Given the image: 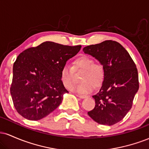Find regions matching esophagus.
Returning <instances> with one entry per match:
<instances>
[{
  "instance_id": "esophagus-1",
  "label": "esophagus",
  "mask_w": 149,
  "mask_h": 149,
  "mask_svg": "<svg viewBox=\"0 0 149 149\" xmlns=\"http://www.w3.org/2000/svg\"><path fill=\"white\" fill-rule=\"evenodd\" d=\"M76 96L78 97H79L80 99H85V98H87L88 96H86V95H76Z\"/></svg>"
}]
</instances>
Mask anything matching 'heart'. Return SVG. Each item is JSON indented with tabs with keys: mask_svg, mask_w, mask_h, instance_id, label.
<instances>
[{
	"mask_svg": "<svg viewBox=\"0 0 149 149\" xmlns=\"http://www.w3.org/2000/svg\"><path fill=\"white\" fill-rule=\"evenodd\" d=\"M73 70L75 71H83L80 77V84L72 88L73 91L80 94L90 93L93 90V85L99 86L104 76V70L102 64H95L92 58L88 56H82L73 61V66L64 65L61 70V80L65 88L70 89L73 83Z\"/></svg>",
	"mask_w": 149,
	"mask_h": 149,
	"instance_id": "1",
	"label": "heart"
}]
</instances>
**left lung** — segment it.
<instances>
[{
  "label": "left lung",
  "mask_w": 149,
  "mask_h": 149,
  "mask_svg": "<svg viewBox=\"0 0 149 149\" xmlns=\"http://www.w3.org/2000/svg\"><path fill=\"white\" fill-rule=\"evenodd\" d=\"M95 57L104 70L102 86L92 97L95 107L88 114L99 124L112 125L130 110L139 90L137 69L127 51L119 42L105 40L83 48Z\"/></svg>",
  "instance_id": "8db88e82"
}]
</instances>
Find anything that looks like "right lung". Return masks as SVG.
<instances>
[{
	"label": "right lung",
	"instance_id": "right-lung-1",
	"mask_svg": "<svg viewBox=\"0 0 149 149\" xmlns=\"http://www.w3.org/2000/svg\"><path fill=\"white\" fill-rule=\"evenodd\" d=\"M80 48L46 41L19 54L13 64L10 94L20 115L38 120L60 105L69 92L61 80V70Z\"/></svg>",
	"mask_w": 149,
	"mask_h": 149
}]
</instances>
